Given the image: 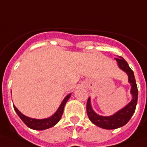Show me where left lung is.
I'll return each mask as SVG.
<instances>
[{
    "label": "left lung",
    "instance_id": "obj_1",
    "mask_svg": "<svg viewBox=\"0 0 147 147\" xmlns=\"http://www.w3.org/2000/svg\"><path fill=\"white\" fill-rule=\"evenodd\" d=\"M119 57L120 58H115V59L118 63L119 68L125 71L128 76V82L131 85V94H132L131 101L126 107L121 109V110H119L114 115L110 116H101L97 115L91 107L90 97L88 98L87 102V114L90 121L96 126L104 129H115L126 125L135 112L136 106L138 103V90L134 71L129 67L127 62L122 57Z\"/></svg>",
    "mask_w": 147,
    "mask_h": 147
}]
</instances>
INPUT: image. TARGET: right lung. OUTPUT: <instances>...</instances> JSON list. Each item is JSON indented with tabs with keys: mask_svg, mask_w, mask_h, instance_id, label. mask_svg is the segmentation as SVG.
I'll list each match as a JSON object with an SVG mask.
<instances>
[{
	"mask_svg": "<svg viewBox=\"0 0 147 147\" xmlns=\"http://www.w3.org/2000/svg\"><path fill=\"white\" fill-rule=\"evenodd\" d=\"M71 94L67 95L65 96V99L63 100L62 103L59 106V109H57V111L53 114V115L50 118L45 119H32L29 117H27L26 115H24L22 113H21L20 111L18 110V109L13 106L14 109H15L16 113H17V115H19L20 119H22V121L24 123L26 124L28 127H30L32 129L34 130H39V131H42V130L47 129L50 127L54 126L56 124L58 123V121L60 120L62 115H63V110H64V107H65V103L68 101V100L69 99Z\"/></svg>",
	"mask_w": 147,
	"mask_h": 147,
	"instance_id": "add662e5",
	"label": "right lung"
}]
</instances>
